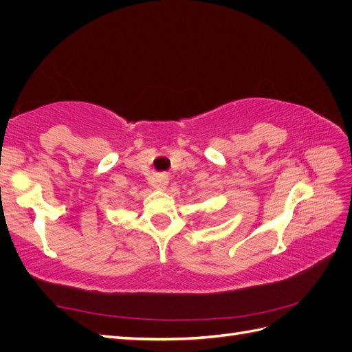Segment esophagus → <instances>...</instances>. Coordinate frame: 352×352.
<instances>
[{"label":"esophagus","instance_id":"1","mask_svg":"<svg viewBox=\"0 0 352 352\" xmlns=\"http://www.w3.org/2000/svg\"><path fill=\"white\" fill-rule=\"evenodd\" d=\"M167 184H168V179H167V175H158L154 180L153 186L157 189V190H164L167 188Z\"/></svg>","mask_w":352,"mask_h":352}]
</instances>
